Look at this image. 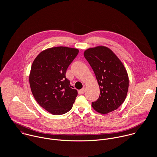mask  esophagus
Wrapping results in <instances>:
<instances>
[{
	"instance_id": "obj_1",
	"label": "esophagus",
	"mask_w": 157,
	"mask_h": 157,
	"mask_svg": "<svg viewBox=\"0 0 157 157\" xmlns=\"http://www.w3.org/2000/svg\"><path fill=\"white\" fill-rule=\"evenodd\" d=\"M85 92V87H84L83 88H82V90H80V92H81L82 94H84Z\"/></svg>"
}]
</instances>
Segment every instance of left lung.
I'll list each match as a JSON object with an SVG mask.
<instances>
[{
	"mask_svg": "<svg viewBox=\"0 0 157 157\" xmlns=\"http://www.w3.org/2000/svg\"><path fill=\"white\" fill-rule=\"evenodd\" d=\"M84 56L100 87L99 98L92 103V108L101 114L116 110L125 100L129 88L128 74L123 63L111 49L104 46L87 49Z\"/></svg>",
	"mask_w": 157,
	"mask_h": 157,
	"instance_id": "1",
	"label": "left lung"
}]
</instances>
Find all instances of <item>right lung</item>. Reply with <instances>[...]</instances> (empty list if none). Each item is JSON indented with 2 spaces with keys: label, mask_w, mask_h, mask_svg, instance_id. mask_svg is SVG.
<instances>
[{
  "label": "right lung",
  "mask_w": 157,
  "mask_h": 157,
  "mask_svg": "<svg viewBox=\"0 0 157 157\" xmlns=\"http://www.w3.org/2000/svg\"><path fill=\"white\" fill-rule=\"evenodd\" d=\"M78 53L77 48L57 46L42 51L31 67L29 81L37 102L48 112L64 114L72 108L77 90L72 88L65 74Z\"/></svg>",
  "instance_id": "right-lung-1"
}]
</instances>
